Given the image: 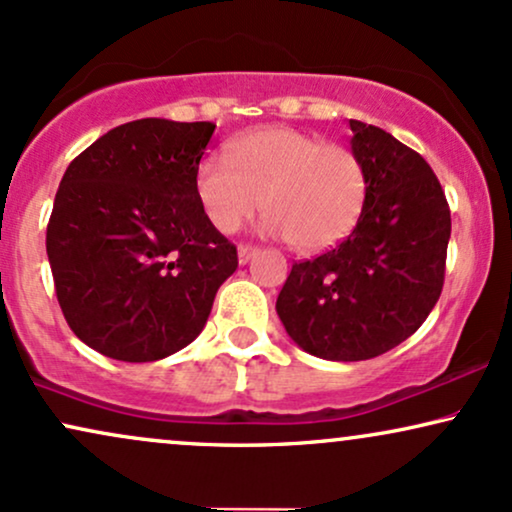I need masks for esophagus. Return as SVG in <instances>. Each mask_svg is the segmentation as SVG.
Masks as SVG:
<instances>
[{"label":"esophagus","instance_id":"34e87169","mask_svg":"<svg viewBox=\"0 0 512 512\" xmlns=\"http://www.w3.org/2000/svg\"><path fill=\"white\" fill-rule=\"evenodd\" d=\"M256 251L258 249H254V246H246V244H242L237 249V258H239V266H246V263L251 261V258L256 256Z\"/></svg>","mask_w":512,"mask_h":512}]
</instances>
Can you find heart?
Instances as JSON below:
<instances>
[{
    "label": "heart",
    "mask_w": 512,
    "mask_h": 512,
    "mask_svg": "<svg viewBox=\"0 0 512 512\" xmlns=\"http://www.w3.org/2000/svg\"><path fill=\"white\" fill-rule=\"evenodd\" d=\"M232 168L211 154L199 161L194 194L213 230L232 235L258 206L263 232L299 251H325L363 216L368 178L351 149L292 128L239 137L227 149Z\"/></svg>",
    "instance_id": "obj_1"
}]
</instances>
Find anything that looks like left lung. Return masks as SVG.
I'll list each match as a JSON object with an SVG mask.
<instances>
[{
  "instance_id": "1",
  "label": "left lung",
  "mask_w": 512,
  "mask_h": 512,
  "mask_svg": "<svg viewBox=\"0 0 512 512\" xmlns=\"http://www.w3.org/2000/svg\"><path fill=\"white\" fill-rule=\"evenodd\" d=\"M368 178L363 216L337 249L294 263L277 296L289 337L325 361H368L425 323L444 287L451 211L418 151L349 121Z\"/></svg>"
}]
</instances>
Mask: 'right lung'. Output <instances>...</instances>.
Wrapping results in <instances>:
<instances>
[{
	"instance_id": "obj_1",
	"label": "right lung",
	"mask_w": 512,
	"mask_h": 512,
	"mask_svg": "<svg viewBox=\"0 0 512 512\" xmlns=\"http://www.w3.org/2000/svg\"><path fill=\"white\" fill-rule=\"evenodd\" d=\"M216 125L140 118L63 173L47 225L56 299L75 337L125 363L161 361L204 330L237 249L213 230L194 173Z\"/></svg>"
}]
</instances>
